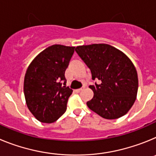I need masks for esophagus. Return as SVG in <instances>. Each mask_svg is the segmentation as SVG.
Listing matches in <instances>:
<instances>
[{
    "mask_svg": "<svg viewBox=\"0 0 156 156\" xmlns=\"http://www.w3.org/2000/svg\"><path fill=\"white\" fill-rule=\"evenodd\" d=\"M85 89V87H82L81 88H80V89H77V90H76V91L77 92V93H80V92H81L82 90H83Z\"/></svg>",
    "mask_w": 156,
    "mask_h": 156,
    "instance_id": "esophagus-1",
    "label": "esophagus"
}]
</instances>
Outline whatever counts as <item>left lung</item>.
<instances>
[{
    "instance_id": "1",
    "label": "left lung",
    "mask_w": 156,
    "mask_h": 156,
    "mask_svg": "<svg viewBox=\"0 0 156 156\" xmlns=\"http://www.w3.org/2000/svg\"><path fill=\"white\" fill-rule=\"evenodd\" d=\"M75 51L90 69V86L94 97L88 108L107 119L124 115L136 100L138 89L137 73L130 59L119 50L106 44L83 45Z\"/></svg>"
}]
</instances>
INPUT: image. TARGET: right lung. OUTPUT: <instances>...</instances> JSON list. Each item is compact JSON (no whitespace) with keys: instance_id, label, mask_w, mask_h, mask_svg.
I'll use <instances>...</instances> for the list:
<instances>
[{"instance_id":"obj_1","label":"right lung","mask_w":156,"mask_h":156,"mask_svg":"<svg viewBox=\"0 0 156 156\" xmlns=\"http://www.w3.org/2000/svg\"><path fill=\"white\" fill-rule=\"evenodd\" d=\"M74 47L55 44L33 60L24 79V94L31 113L41 122L57 120L66 112L73 90L66 87L65 71Z\"/></svg>"}]
</instances>
